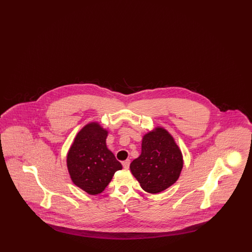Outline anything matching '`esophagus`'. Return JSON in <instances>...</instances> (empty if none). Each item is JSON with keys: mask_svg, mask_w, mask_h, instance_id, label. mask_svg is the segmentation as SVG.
Listing matches in <instances>:
<instances>
[{"mask_svg": "<svg viewBox=\"0 0 252 252\" xmlns=\"http://www.w3.org/2000/svg\"><path fill=\"white\" fill-rule=\"evenodd\" d=\"M122 164H123V167L125 168V169H128L129 168V164H130V160L126 159V160L123 161Z\"/></svg>", "mask_w": 252, "mask_h": 252, "instance_id": "1", "label": "esophagus"}]
</instances>
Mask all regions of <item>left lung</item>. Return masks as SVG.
I'll list each match as a JSON object with an SVG mask.
<instances>
[{
  "mask_svg": "<svg viewBox=\"0 0 252 252\" xmlns=\"http://www.w3.org/2000/svg\"><path fill=\"white\" fill-rule=\"evenodd\" d=\"M183 158L171 134L162 127L146 133L142 153L130 163V171L145 192L166 190L180 178Z\"/></svg>",
  "mask_w": 252,
  "mask_h": 252,
  "instance_id": "1",
  "label": "left lung"
}]
</instances>
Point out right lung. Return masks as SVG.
Wrapping results in <instances>:
<instances>
[{
  "mask_svg": "<svg viewBox=\"0 0 252 252\" xmlns=\"http://www.w3.org/2000/svg\"><path fill=\"white\" fill-rule=\"evenodd\" d=\"M107 137L108 130L98 123H90L77 133L67 155L72 182L89 194L103 192L115 172L122 169L107 147Z\"/></svg>",
  "mask_w": 252,
  "mask_h": 252,
  "instance_id": "right-lung-1",
  "label": "right lung"
}]
</instances>
